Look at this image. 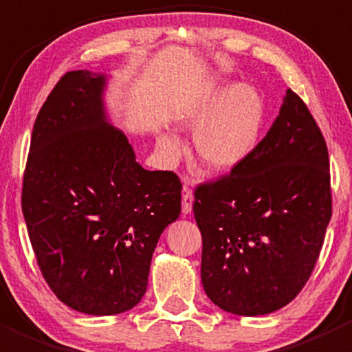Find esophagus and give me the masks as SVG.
<instances>
[{"instance_id":"obj_1","label":"esophagus","mask_w":352,"mask_h":352,"mask_svg":"<svg viewBox=\"0 0 352 352\" xmlns=\"http://www.w3.org/2000/svg\"><path fill=\"white\" fill-rule=\"evenodd\" d=\"M192 202H194V194L187 184H184L182 189V212L184 214H189L192 211Z\"/></svg>"}]
</instances>
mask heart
<instances>
[{"label":"heart","mask_w":352,"mask_h":352,"mask_svg":"<svg viewBox=\"0 0 352 352\" xmlns=\"http://www.w3.org/2000/svg\"><path fill=\"white\" fill-rule=\"evenodd\" d=\"M175 119L192 136L197 162L211 172L233 170L248 158L258 143L264 119L261 97L247 85L216 91H202L182 102ZM158 146L170 158L180 153V143L173 134L162 133Z\"/></svg>","instance_id":"heart-1"}]
</instances>
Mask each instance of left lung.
Returning <instances> with one entry per match:
<instances>
[{
	"mask_svg": "<svg viewBox=\"0 0 352 352\" xmlns=\"http://www.w3.org/2000/svg\"><path fill=\"white\" fill-rule=\"evenodd\" d=\"M194 197L209 300L243 317L293 301L332 216L327 144L305 102L286 90L279 116L248 158L199 186Z\"/></svg>",
	"mask_w": 352,
	"mask_h": 352,
	"instance_id": "obj_1",
	"label": "left lung"
}]
</instances>
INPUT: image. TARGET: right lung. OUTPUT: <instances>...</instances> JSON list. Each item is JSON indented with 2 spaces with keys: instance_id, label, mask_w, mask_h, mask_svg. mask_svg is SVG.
Returning a JSON list of instances; mask_svg holds the SVG:
<instances>
[{
  "instance_id": "right-lung-1",
  "label": "right lung",
  "mask_w": 352,
  "mask_h": 352,
  "mask_svg": "<svg viewBox=\"0 0 352 352\" xmlns=\"http://www.w3.org/2000/svg\"><path fill=\"white\" fill-rule=\"evenodd\" d=\"M107 74L66 73L42 105L23 175L22 211L52 293L87 315L131 310L146 293L163 230L180 214L173 172L136 162L105 109Z\"/></svg>"
}]
</instances>
